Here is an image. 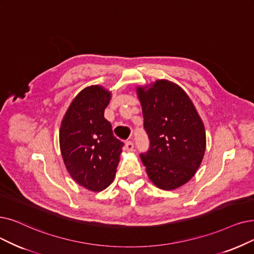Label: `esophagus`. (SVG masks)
Instances as JSON below:
<instances>
[{"mask_svg":"<svg viewBox=\"0 0 254 254\" xmlns=\"http://www.w3.org/2000/svg\"><path fill=\"white\" fill-rule=\"evenodd\" d=\"M133 148H134V146H133L132 141H131V140L126 141V143H125V150H126V151L131 152V151H133Z\"/></svg>","mask_w":254,"mask_h":254,"instance_id":"1","label":"esophagus"}]
</instances>
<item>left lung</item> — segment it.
Wrapping results in <instances>:
<instances>
[{
	"label": "left lung",
	"mask_w": 254,
	"mask_h": 254,
	"mask_svg": "<svg viewBox=\"0 0 254 254\" xmlns=\"http://www.w3.org/2000/svg\"><path fill=\"white\" fill-rule=\"evenodd\" d=\"M136 94L150 138V149L140 159L155 187L176 190L192 178L203 159V121L188 94L172 81L138 85Z\"/></svg>",
	"instance_id": "1"
}]
</instances>
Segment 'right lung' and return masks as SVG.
Returning a JSON list of instances; mask_svg holds the SVG:
<instances>
[{"label": "right lung", "mask_w": 254, "mask_h": 254, "mask_svg": "<svg viewBox=\"0 0 254 254\" xmlns=\"http://www.w3.org/2000/svg\"><path fill=\"white\" fill-rule=\"evenodd\" d=\"M111 92L101 85L83 88L73 99L59 129L64 166L77 184L101 191L114 181L123 143L104 118Z\"/></svg>", "instance_id": "right-lung-1"}]
</instances>
